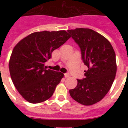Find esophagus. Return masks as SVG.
I'll return each mask as SVG.
<instances>
[{"label":"esophagus","instance_id":"esophagus-1","mask_svg":"<svg viewBox=\"0 0 128 128\" xmlns=\"http://www.w3.org/2000/svg\"><path fill=\"white\" fill-rule=\"evenodd\" d=\"M64 76H65V78H68V77H69L70 76V74L68 72V73H65V74H64Z\"/></svg>","mask_w":128,"mask_h":128}]
</instances>
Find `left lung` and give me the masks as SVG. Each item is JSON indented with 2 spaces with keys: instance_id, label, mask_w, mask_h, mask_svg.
Segmentation results:
<instances>
[{
  "instance_id": "left-lung-1",
  "label": "left lung",
  "mask_w": 128,
  "mask_h": 128,
  "mask_svg": "<svg viewBox=\"0 0 128 128\" xmlns=\"http://www.w3.org/2000/svg\"><path fill=\"white\" fill-rule=\"evenodd\" d=\"M67 31L80 47L81 58L87 66L85 78L77 80L78 84L69 90L70 95L81 104L92 105L103 99L115 80V51L108 40L92 29L76 28Z\"/></svg>"
}]
</instances>
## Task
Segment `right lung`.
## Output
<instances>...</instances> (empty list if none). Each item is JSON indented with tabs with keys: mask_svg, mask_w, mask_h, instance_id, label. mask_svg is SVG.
Returning <instances> with one entry per match:
<instances>
[{
	"mask_svg": "<svg viewBox=\"0 0 128 128\" xmlns=\"http://www.w3.org/2000/svg\"><path fill=\"white\" fill-rule=\"evenodd\" d=\"M70 38L65 30L36 32L20 40L9 63L10 75L20 94L30 103L44 102L52 96L63 74L47 69L45 63L53 50Z\"/></svg>",
	"mask_w": 128,
	"mask_h": 128,
	"instance_id": "add662e5",
	"label": "right lung"
}]
</instances>
